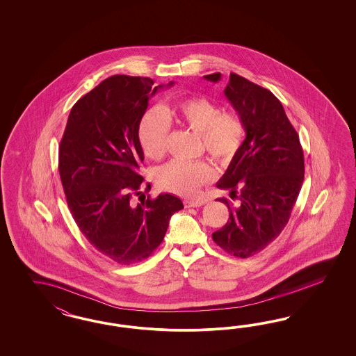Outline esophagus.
I'll return each instance as SVG.
<instances>
[{
	"instance_id": "34e87169",
	"label": "esophagus",
	"mask_w": 356,
	"mask_h": 356,
	"mask_svg": "<svg viewBox=\"0 0 356 356\" xmlns=\"http://www.w3.org/2000/svg\"><path fill=\"white\" fill-rule=\"evenodd\" d=\"M202 205H205V201H202V200H185L184 201L185 207H200Z\"/></svg>"
}]
</instances>
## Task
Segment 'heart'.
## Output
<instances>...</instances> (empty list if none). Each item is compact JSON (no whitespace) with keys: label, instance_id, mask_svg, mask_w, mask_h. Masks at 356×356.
Instances as JSON below:
<instances>
[{"label":"heart","instance_id":"b5f03b06","mask_svg":"<svg viewBox=\"0 0 356 356\" xmlns=\"http://www.w3.org/2000/svg\"><path fill=\"white\" fill-rule=\"evenodd\" d=\"M172 119L200 133L201 149L220 164L232 162L243 146L245 128L236 113L222 112L207 97H186L173 108H150L142 116L138 130L140 146L152 161L162 159L167 151L170 120ZM214 177L216 170L206 161H172L158 171L156 183L173 193L194 195Z\"/></svg>","mask_w":356,"mask_h":356}]
</instances>
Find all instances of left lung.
<instances>
[{
    "instance_id": "obj_1",
    "label": "left lung",
    "mask_w": 356,
    "mask_h": 356,
    "mask_svg": "<svg viewBox=\"0 0 356 356\" xmlns=\"http://www.w3.org/2000/svg\"><path fill=\"white\" fill-rule=\"evenodd\" d=\"M220 81V73L205 76ZM225 95L245 128V140L216 186L229 191V218L213 234L216 244L240 259L266 248L286 227L304 180V155L296 130L277 97L231 73Z\"/></svg>"
}]
</instances>
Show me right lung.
<instances>
[{
    "instance_id": "1",
    "label": "right lung",
    "mask_w": 356,
    "mask_h": 356,
    "mask_svg": "<svg viewBox=\"0 0 356 356\" xmlns=\"http://www.w3.org/2000/svg\"><path fill=\"white\" fill-rule=\"evenodd\" d=\"M163 87L146 76L104 79L73 106L58 147L60 177L76 226L94 248L121 265L150 257L171 216L184 209L168 193L134 201L143 181L140 119Z\"/></svg>"
}]
</instances>
